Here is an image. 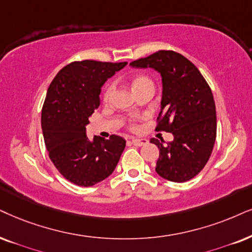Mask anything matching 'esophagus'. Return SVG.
Here are the masks:
<instances>
[{
    "label": "esophagus",
    "mask_w": 252,
    "mask_h": 252,
    "mask_svg": "<svg viewBox=\"0 0 252 252\" xmlns=\"http://www.w3.org/2000/svg\"><path fill=\"white\" fill-rule=\"evenodd\" d=\"M131 143L135 146H143V145H146L148 144V141L146 139H139V138H132L131 139Z\"/></svg>",
    "instance_id": "34e87169"
}]
</instances>
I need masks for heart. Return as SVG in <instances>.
<instances>
[{"label":"heart","instance_id":"heart-1","mask_svg":"<svg viewBox=\"0 0 252 252\" xmlns=\"http://www.w3.org/2000/svg\"><path fill=\"white\" fill-rule=\"evenodd\" d=\"M145 84H152V82L150 81V79L146 78V76H137V78L133 79V81H132L133 91H135V89H137L138 87H141V86L145 85ZM113 92H114V85L110 82V84H108L106 86V88H104V91H103V100L104 101L109 100L111 94H113ZM128 124H129V128L136 129V123H135V121H133V120H130Z\"/></svg>","mask_w":252,"mask_h":252}]
</instances>
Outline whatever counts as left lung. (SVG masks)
<instances>
[{
  "instance_id": "obj_1",
  "label": "left lung",
  "mask_w": 252,
  "mask_h": 252,
  "mask_svg": "<svg viewBox=\"0 0 252 252\" xmlns=\"http://www.w3.org/2000/svg\"><path fill=\"white\" fill-rule=\"evenodd\" d=\"M136 68H155L161 75L163 98L156 131L174 139L159 149L156 172L164 179L185 183L199 174L211 157L216 139V109L212 89L192 62L180 53L160 50L130 63Z\"/></svg>"
}]
</instances>
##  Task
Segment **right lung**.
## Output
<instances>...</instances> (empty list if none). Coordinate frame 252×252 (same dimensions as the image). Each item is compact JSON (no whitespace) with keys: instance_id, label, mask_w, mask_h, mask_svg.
I'll return each instance as SVG.
<instances>
[{"instance_id":"right-lung-1","label":"right lung","mask_w":252,"mask_h":252,"mask_svg":"<svg viewBox=\"0 0 252 252\" xmlns=\"http://www.w3.org/2000/svg\"><path fill=\"white\" fill-rule=\"evenodd\" d=\"M96 60L73 62L63 67L47 89L41 129L49 157L60 174L78 186H93L110 176L126 148L124 138L91 142L89 116L100 106L101 87L126 65Z\"/></svg>"}]
</instances>
